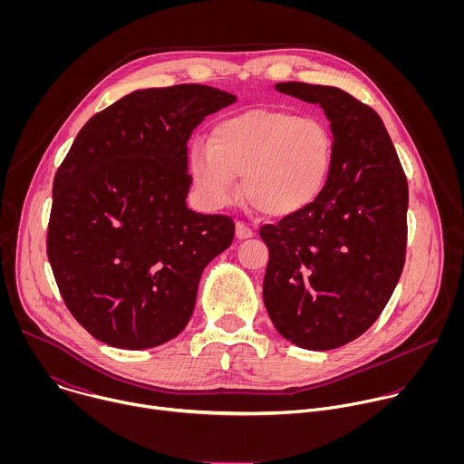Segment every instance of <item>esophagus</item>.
<instances>
[{"label":"esophagus","instance_id":"1","mask_svg":"<svg viewBox=\"0 0 464 464\" xmlns=\"http://www.w3.org/2000/svg\"><path fill=\"white\" fill-rule=\"evenodd\" d=\"M253 235H255V231H253L249 226H246L244 222H237V224H235V237H237L238 240L251 238Z\"/></svg>","mask_w":464,"mask_h":464}]
</instances>
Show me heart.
Masks as SVG:
<instances>
[{"mask_svg":"<svg viewBox=\"0 0 464 464\" xmlns=\"http://www.w3.org/2000/svg\"><path fill=\"white\" fill-rule=\"evenodd\" d=\"M334 143L315 117L255 108L220 119L209 145L196 143L187 158L202 204L222 209L238 196V176L251 208L272 218L308 209L328 181Z\"/></svg>","mask_w":464,"mask_h":464,"instance_id":"obj_1","label":"heart"}]
</instances>
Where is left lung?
Segmentation results:
<instances>
[{
  "label": "left lung",
  "instance_id": "1",
  "mask_svg": "<svg viewBox=\"0 0 464 464\" xmlns=\"http://www.w3.org/2000/svg\"><path fill=\"white\" fill-rule=\"evenodd\" d=\"M276 90L323 108L334 156L308 209L260 229L270 249L262 297L285 340L338 349L378 319L401 279L408 181L372 108L334 86L279 82Z\"/></svg>",
  "mask_w": 464,
  "mask_h": 464
}]
</instances>
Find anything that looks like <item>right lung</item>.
Here are the masks:
<instances>
[{
	"label": "right lung",
	"instance_id": "add662e5",
	"mask_svg": "<svg viewBox=\"0 0 464 464\" xmlns=\"http://www.w3.org/2000/svg\"><path fill=\"white\" fill-rule=\"evenodd\" d=\"M237 95L204 84L136 90L95 113L53 181L47 256L65 306L99 342L141 351L187 326L235 224L187 208V141Z\"/></svg>",
	"mask_w": 464,
	"mask_h": 464
}]
</instances>
